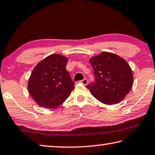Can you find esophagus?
<instances>
[{
  "label": "esophagus",
  "mask_w": 155,
  "mask_h": 155,
  "mask_svg": "<svg viewBox=\"0 0 155 155\" xmlns=\"http://www.w3.org/2000/svg\"><path fill=\"white\" fill-rule=\"evenodd\" d=\"M81 83H82V84H83V85H87V78H83V80H81V81H80Z\"/></svg>",
  "instance_id": "esophagus-1"
}]
</instances>
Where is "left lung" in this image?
Segmentation results:
<instances>
[{
    "label": "left lung",
    "instance_id": "left-lung-1",
    "mask_svg": "<svg viewBox=\"0 0 155 155\" xmlns=\"http://www.w3.org/2000/svg\"><path fill=\"white\" fill-rule=\"evenodd\" d=\"M90 62L94 70V81L87 85L91 94L103 104L121 102L132 88L133 75L124 58L114 54L102 52Z\"/></svg>",
    "mask_w": 155,
    "mask_h": 155
}]
</instances>
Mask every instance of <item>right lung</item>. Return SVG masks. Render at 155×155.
<instances>
[{"mask_svg": "<svg viewBox=\"0 0 155 155\" xmlns=\"http://www.w3.org/2000/svg\"><path fill=\"white\" fill-rule=\"evenodd\" d=\"M68 58L51 54L44 58L32 71L28 90L36 104L45 108H55L63 104L74 88V82L66 70Z\"/></svg>", "mask_w": 155, "mask_h": 155, "instance_id": "right-lung-1", "label": "right lung"}]
</instances>
